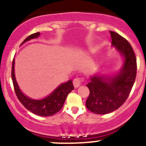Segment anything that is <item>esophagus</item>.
Masks as SVG:
<instances>
[{
    "label": "esophagus",
    "mask_w": 146,
    "mask_h": 146,
    "mask_svg": "<svg viewBox=\"0 0 146 146\" xmlns=\"http://www.w3.org/2000/svg\"><path fill=\"white\" fill-rule=\"evenodd\" d=\"M73 85H74L75 88H78L82 82V79L80 78H76L73 80Z\"/></svg>",
    "instance_id": "obj_1"
}]
</instances>
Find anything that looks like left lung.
Segmentation results:
<instances>
[{
	"mask_svg": "<svg viewBox=\"0 0 146 146\" xmlns=\"http://www.w3.org/2000/svg\"><path fill=\"white\" fill-rule=\"evenodd\" d=\"M111 46L123 58V64L118 74L111 77L95 76L87 84L90 95L86 107L92 112L106 114L119 108L130 94L136 76V58L134 51L126 39L110 31Z\"/></svg>",
	"mask_w": 146,
	"mask_h": 146,
	"instance_id": "left-lung-1",
	"label": "left lung"
}]
</instances>
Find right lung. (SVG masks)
Segmentation results:
<instances>
[{"label":"right lung","mask_w":146,"mask_h":146,"mask_svg":"<svg viewBox=\"0 0 146 146\" xmlns=\"http://www.w3.org/2000/svg\"><path fill=\"white\" fill-rule=\"evenodd\" d=\"M40 35L39 32H36L35 34L27 36L23 43V44L30 39L37 38ZM15 59H13L12 64V80H13V86H14L15 92L17 98L23 105L27 110L30 111L33 114H36L41 117H49L52 116L59 111L64 106V104L67 98L69 92H71L73 89V82L71 80L64 83H61L59 86L57 87L49 95L46 97L42 100H34L26 96L21 90L16 81L15 76Z\"/></svg>","instance_id":"add662e5"}]
</instances>
